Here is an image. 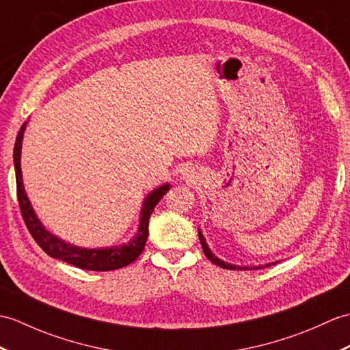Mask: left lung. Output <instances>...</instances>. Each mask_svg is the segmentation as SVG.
Returning a JSON list of instances; mask_svg holds the SVG:
<instances>
[{"label": "left lung", "mask_w": 350, "mask_h": 350, "mask_svg": "<svg viewBox=\"0 0 350 350\" xmlns=\"http://www.w3.org/2000/svg\"><path fill=\"white\" fill-rule=\"evenodd\" d=\"M198 237H200V241H201V247H202V250H204V255H206L213 264H216V265H219V267H222V268H226V270H249V267H239V265H232V264L221 261V259L216 258V256L212 254V252H210V249H208V246H207V243H206L204 237H202V234H201L200 231H198ZM273 264H274V262H273ZM270 265H271V264L261 265V267H252V268H254V270H258V268H264V267H270Z\"/></svg>", "instance_id": "1"}]
</instances>
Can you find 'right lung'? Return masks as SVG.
Returning a JSON list of instances; mask_svg holds the SVG:
<instances>
[{
  "mask_svg": "<svg viewBox=\"0 0 350 350\" xmlns=\"http://www.w3.org/2000/svg\"><path fill=\"white\" fill-rule=\"evenodd\" d=\"M27 122L22 125L21 131L16 137L14 150H13V161H14V172H16V192H18V201L19 208L23 221H25L27 228L32 239L37 241V245L42 247L49 256L61 259V261L75 265L82 270H91V271H110L118 270V268L126 267L128 264L134 262L135 259L140 256L144 249L146 241H148L149 235V217L153 212V208L159 202V200L168 192L170 185L159 186L158 189L149 193L146 198L143 208H142V217H140V226H138V232L135 237L128 243V245H119L115 247H105V249H82L68 245L58 237H55L49 231L44 230L42 222L38 221L34 210L31 207V202L27 197L25 189H23L22 183V172H21V148H22V138L23 131H25Z\"/></svg>",
  "mask_w": 350,
  "mask_h": 350,
  "instance_id": "right-lung-1",
  "label": "right lung"
}]
</instances>
